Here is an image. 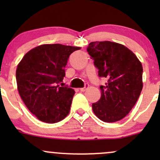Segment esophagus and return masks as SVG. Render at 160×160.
<instances>
[{
	"label": "esophagus",
	"instance_id": "1",
	"mask_svg": "<svg viewBox=\"0 0 160 160\" xmlns=\"http://www.w3.org/2000/svg\"><path fill=\"white\" fill-rule=\"evenodd\" d=\"M88 88H89V84H86V86H85V87H83V88H80V92H85L86 89H88Z\"/></svg>",
	"mask_w": 160,
	"mask_h": 160
}]
</instances>
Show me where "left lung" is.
Masks as SVG:
<instances>
[{"label":"left lung","mask_w":160,"mask_h":160,"mask_svg":"<svg viewBox=\"0 0 160 160\" xmlns=\"http://www.w3.org/2000/svg\"><path fill=\"white\" fill-rule=\"evenodd\" d=\"M87 52L94 59L98 76L108 79L101 86V98L92 104L94 113L103 122L122 120L132 109L143 88V68L134 53L120 43L91 42Z\"/></svg>","instance_id":"left-lung-1"}]
</instances>
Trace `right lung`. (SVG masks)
Listing matches in <instances>:
<instances>
[{
  "label": "right lung",
  "instance_id": "1",
  "mask_svg": "<svg viewBox=\"0 0 160 160\" xmlns=\"http://www.w3.org/2000/svg\"><path fill=\"white\" fill-rule=\"evenodd\" d=\"M80 47L43 44L28 51L18 64L17 89L28 109L38 120L55 123L71 110L74 90L57 85L65 76L69 56Z\"/></svg>",
  "mask_w": 160,
  "mask_h": 160
}]
</instances>
